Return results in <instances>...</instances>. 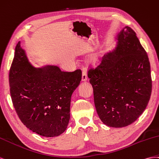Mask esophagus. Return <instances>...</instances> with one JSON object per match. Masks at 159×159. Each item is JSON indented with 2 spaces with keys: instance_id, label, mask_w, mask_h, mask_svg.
<instances>
[{
  "instance_id": "esophagus-1",
  "label": "esophagus",
  "mask_w": 159,
  "mask_h": 159,
  "mask_svg": "<svg viewBox=\"0 0 159 159\" xmlns=\"http://www.w3.org/2000/svg\"><path fill=\"white\" fill-rule=\"evenodd\" d=\"M87 79H88V76H87V72H86L85 69H83V75H82V80L83 81H87Z\"/></svg>"
}]
</instances>
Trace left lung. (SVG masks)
I'll return each instance as SVG.
<instances>
[{"label": "left lung", "mask_w": 159, "mask_h": 159, "mask_svg": "<svg viewBox=\"0 0 159 159\" xmlns=\"http://www.w3.org/2000/svg\"><path fill=\"white\" fill-rule=\"evenodd\" d=\"M115 48L89 70L94 105L105 125L132 124L146 108L152 91L151 66L135 32L126 26L114 36Z\"/></svg>", "instance_id": "left-lung-1"}]
</instances>
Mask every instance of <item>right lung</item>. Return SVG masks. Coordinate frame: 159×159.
Returning <instances> with one entry per match:
<instances>
[{"label":"right lung","instance_id":"1","mask_svg":"<svg viewBox=\"0 0 159 159\" xmlns=\"http://www.w3.org/2000/svg\"><path fill=\"white\" fill-rule=\"evenodd\" d=\"M82 72H64L57 66H33L18 43L9 72L11 95L19 119L33 132L53 137L66 130L71 96Z\"/></svg>","mask_w":159,"mask_h":159}]
</instances>
